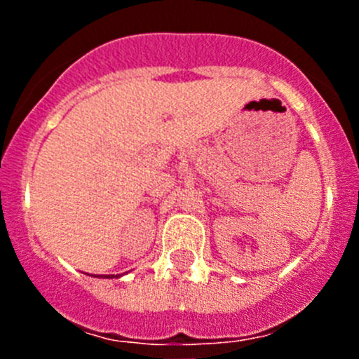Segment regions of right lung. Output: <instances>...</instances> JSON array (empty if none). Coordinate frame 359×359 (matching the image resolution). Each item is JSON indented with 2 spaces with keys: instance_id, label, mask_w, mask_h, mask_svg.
<instances>
[{
  "instance_id": "right-lung-1",
  "label": "right lung",
  "mask_w": 359,
  "mask_h": 359,
  "mask_svg": "<svg viewBox=\"0 0 359 359\" xmlns=\"http://www.w3.org/2000/svg\"><path fill=\"white\" fill-rule=\"evenodd\" d=\"M99 278V276H97ZM100 278H114V274H107V276H100ZM116 278H118V274H116Z\"/></svg>"
}]
</instances>
